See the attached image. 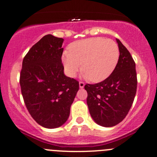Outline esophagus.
Segmentation results:
<instances>
[{"label":"esophagus","instance_id":"obj_1","mask_svg":"<svg viewBox=\"0 0 157 157\" xmlns=\"http://www.w3.org/2000/svg\"><path fill=\"white\" fill-rule=\"evenodd\" d=\"M84 86H85V83L83 82H79V86H80V89H83Z\"/></svg>","mask_w":157,"mask_h":157}]
</instances>
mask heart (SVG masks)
Wrapping results in <instances>:
<instances>
[{"mask_svg": "<svg viewBox=\"0 0 157 157\" xmlns=\"http://www.w3.org/2000/svg\"><path fill=\"white\" fill-rule=\"evenodd\" d=\"M70 52L65 51L62 61L66 74L75 77L80 69L85 78L94 82L106 80L118 63L120 51L115 41L102 37L89 38L73 42Z\"/></svg>", "mask_w": 157, "mask_h": 157, "instance_id": "obj_1", "label": "heart"}]
</instances>
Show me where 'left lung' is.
I'll use <instances>...</instances> for the list:
<instances>
[{
	"instance_id": "8db88e82",
	"label": "left lung",
	"mask_w": 157,
	"mask_h": 157,
	"mask_svg": "<svg viewBox=\"0 0 157 157\" xmlns=\"http://www.w3.org/2000/svg\"><path fill=\"white\" fill-rule=\"evenodd\" d=\"M116 41L120 56L115 70L104 81L84 87L91 116L98 124L106 127L118 124L126 117L137 89L135 62L119 39Z\"/></svg>"
}]
</instances>
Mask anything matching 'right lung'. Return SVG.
<instances>
[{
  "label": "right lung",
  "instance_id": "1",
  "mask_svg": "<svg viewBox=\"0 0 157 157\" xmlns=\"http://www.w3.org/2000/svg\"><path fill=\"white\" fill-rule=\"evenodd\" d=\"M63 41L51 34L44 36L30 48L22 63L20 86L26 107L45 128L65 123L79 90V82L64 75Z\"/></svg>",
  "mask_w": 157,
  "mask_h": 157
}]
</instances>
